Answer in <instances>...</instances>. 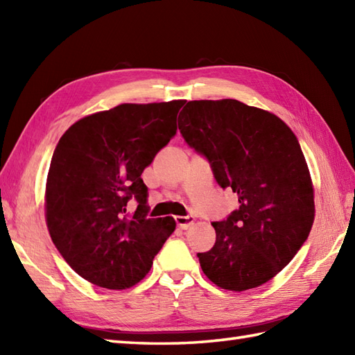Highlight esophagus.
<instances>
[{
  "label": "esophagus",
  "instance_id": "esophagus-1",
  "mask_svg": "<svg viewBox=\"0 0 355 355\" xmlns=\"http://www.w3.org/2000/svg\"><path fill=\"white\" fill-rule=\"evenodd\" d=\"M195 218L192 215H187V216H175V223L180 229L186 230L187 227H191V225L193 224Z\"/></svg>",
  "mask_w": 355,
  "mask_h": 355
}]
</instances>
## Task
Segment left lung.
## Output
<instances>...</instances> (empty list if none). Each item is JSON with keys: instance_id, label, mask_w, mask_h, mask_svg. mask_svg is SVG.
Here are the masks:
<instances>
[{"instance_id": "8db88e82", "label": "left lung", "mask_w": 355, "mask_h": 355, "mask_svg": "<svg viewBox=\"0 0 355 355\" xmlns=\"http://www.w3.org/2000/svg\"><path fill=\"white\" fill-rule=\"evenodd\" d=\"M178 130L239 201L212 223L215 244L197 253L202 271L224 290L266 284L300 250L314 221L313 184L296 135L271 112L235 99L187 102Z\"/></svg>"}]
</instances>
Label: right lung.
<instances>
[{
	"mask_svg": "<svg viewBox=\"0 0 355 355\" xmlns=\"http://www.w3.org/2000/svg\"><path fill=\"white\" fill-rule=\"evenodd\" d=\"M184 102L122 103L80 119L58 141L45 187L47 227L88 282L130 288L175 230L172 216H148L141 172L177 134Z\"/></svg>",
	"mask_w": 355,
	"mask_h": 355,
	"instance_id": "add662e5",
	"label": "right lung"
}]
</instances>
